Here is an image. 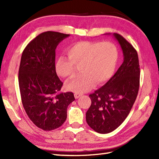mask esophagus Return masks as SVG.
<instances>
[{"instance_id":"esophagus-1","label":"esophagus","mask_w":159,"mask_h":159,"mask_svg":"<svg viewBox=\"0 0 159 159\" xmlns=\"http://www.w3.org/2000/svg\"><path fill=\"white\" fill-rule=\"evenodd\" d=\"M82 94L81 93H74V97H75V98H79L80 96H81Z\"/></svg>"}]
</instances>
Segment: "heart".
I'll use <instances>...</instances> for the list:
<instances>
[{
  "mask_svg": "<svg viewBox=\"0 0 159 159\" xmlns=\"http://www.w3.org/2000/svg\"><path fill=\"white\" fill-rule=\"evenodd\" d=\"M68 58L61 56L55 62L57 73L66 79L75 74V66H80L83 74L67 83L66 88L71 92L81 93L95 85L107 83L116 71L118 52L111 42H76L66 49Z\"/></svg>",
  "mask_w": 159,
  "mask_h": 159,
  "instance_id": "1",
  "label": "heart"
}]
</instances>
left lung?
<instances>
[{"instance_id":"obj_1","label":"left lung","mask_w":159,"mask_h":159,"mask_svg":"<svg viewBox=\"0 0 159 159\" xmlns=\"http://www.w3.org/2000/svg\"><path fill=\"white\" fill-rule=\"evenodd\" d=\"M122 50L124 61L109 81L90 94L92 104L86 121L93 130L107 134L122 124L135 102L140 68L137 50L122 36L113 33Z\"/></svg>"}]
</instances>
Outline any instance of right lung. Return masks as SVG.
<instances>
[{
	"mask_svg": "<svg viewBox=\"0 0 159 159\" xmlns=\"http://www.w3.org/2000/svg\"><path fill=\"white\" fill-rule=\"evenodd\" d=\"M69 34L46 31L28 43L20 61L18 83L22 102L36 126L43 130L60 127L67 109L75 100L72 92L59 93L63 83L55 69V50Z\"/></svg>",
	"mask_w": 159,
	"mask_h": 159,
	"instance_id": "add662e5",
	"label": "right lung"
}]
</instances>
